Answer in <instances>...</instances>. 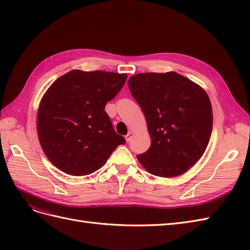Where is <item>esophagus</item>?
Returning a JSON list of instances; mask_svg holds the SVG:
<instances>
[{
  "label": "esophagus",
  "instance_id": "obj_1",
  "mask_svg": "<svg viewBox=\"0 0 250 250\" xmlns=\"http://www.w3.org/2000/svg\"><path fill=\"white\" fill-rule=\"evenodd\" d=\"M132 137H133V132H132V131H129V132H128V133L125 135V139H126L127 142H130L131 139H132Z\"/></svg>",
  "mask_w": 250,
  "mask_h": 250
}]
</instances>
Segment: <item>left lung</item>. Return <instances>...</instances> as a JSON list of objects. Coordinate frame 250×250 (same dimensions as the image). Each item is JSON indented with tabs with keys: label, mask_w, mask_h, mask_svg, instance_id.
<instances>
[{
	"label": "left lung",
	"mask_w": 250,
	"mask_h": 250,
	"mask_svg": "<svg viewBox=\"0 0 250 250\" xmlns=\"http://www.w3.org/2000/svg\"><path fill=\"white\" fill-rule=\"evenodd\" d=\"M146 118L150 148L137 157L155 176L174 177L199 161L213 129L208 94L175 72L142 73L128 80Z\"/></svg>",
	"instance_id": "8db88e82"
}]
</instances>
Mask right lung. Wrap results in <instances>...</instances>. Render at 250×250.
Masks as SVG:
<instances>
[{"label":"right lung","instance_id":"right-lung-1","mask_svg":"<svg viewBox=\"0 0 250 250\" xmlns=\"http://www.w3.org/2000/svg\"><path fill=\"white\" fill-rule=\"evenodd\" d=\"M126 79V74L73 70L48 88L39 108L37 132L55 167L70 175H88L125 144L104 108Z\"/></svg>","mask_w":250,"mask_h":250}]
</instances>
